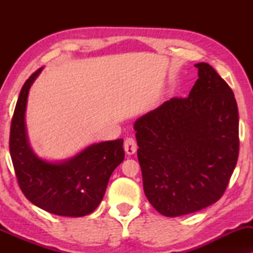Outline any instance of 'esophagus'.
<instances>
[{
	"mask_svg": "<svg viewBox=\"0 0 253 253\" xmlns=\"http://www.w3.org/2000/svg\"><path fill=\"white\" fill-rule=\"evenodd\" d=\"M124 150H126V154L129 155H132L134 152L137 151V143L136 140L133 139V138H126V140H124Z\"/></svg>",
	"mask_w": 253,
	"mask_h": 253,
	"instance_id": "34e87169",
	"label": "esophagus"
}]
</instances>
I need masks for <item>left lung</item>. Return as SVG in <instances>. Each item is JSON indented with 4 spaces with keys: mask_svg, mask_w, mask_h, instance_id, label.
I'll return each mask as SVG.
<instances>
[{
    "mask_svg": "<svg viewBox=\"0 0 253 253\" xmlns=\"http://www.w3.org/2000/svg\"><path fill=\"white\" fill-rule=\"evenodd\" d=\"M188 98H171L134 123L144 192L162 215L217 202L236 167L238 109L229 85L207 63Z\"/></svg>",
    "mask_w": 253,
    "mask_h": 253,
    "instance_id": "obj_1",
    "label": "left lung"
}]
</instances>
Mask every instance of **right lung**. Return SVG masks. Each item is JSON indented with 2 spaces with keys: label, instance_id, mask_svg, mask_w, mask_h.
<instances>
[{
  "label": "right lung",
  "instance_id": "obj_1",
  "mask_svg": "<svg viewBox=\"0 0 253 253\" xmlns=\"http://www.w3.org/2000/svg\"><path fill=\"white\" fill-rule=\"evenodd\" d=\"M40 72L38 69L23 85L10 126L9 148L17 182L24 196L46 212L87 215L101 203L110 175L124 160L123 139L93 144L58 164L38 158L27 141L25 109L30 87Z\"/></svg>",
  "mask_w": 253,
  "mask_h": 253
}]
</instances>
